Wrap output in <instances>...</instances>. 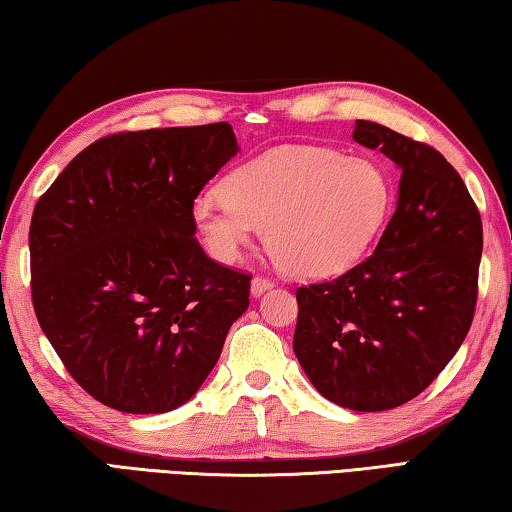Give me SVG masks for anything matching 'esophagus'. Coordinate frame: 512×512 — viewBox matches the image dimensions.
<instances>
[{
	"mask_svg": "<svg viewBox=\"0 0 512 512\" xmlns=\"http://www.w3.org/2000/svg\"><path fill=\"white\" fill-rule=\"evenodd\" d=\"M271 287H273V280H268V277H262V275H255L253 282H250V293H253V296L257 298Z\"/></svg>",
	"mask_w": 512,
	"mask_h": 512,
	"instance_id": "esophagus-1",
	"label": "esophagus"
}]
</instances>
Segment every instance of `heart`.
<instances>
[{
	"instance_id": "1",
	"label": "heart",
	"mask_w": 512,
	"mask_h": 512,
	"mask_svg": "<svg viewBox=\"0 0 512 512\" xmlns=\"http://www.w3.org/2000/svg\"><path fill=\"white\" fill-rule=\"evenodd\" d=\"M203 194L192 219L221 262H235L264 228L266 248L296 277L348 271L379 235L391 210V183L377 162L327 146H282Z\"/></svg>"
}]
</instances>
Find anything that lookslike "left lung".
<instances>
[{
    "label": "left lung",
    "mask_w": 512,
    "mask_h": 512,
    "mask_svg": "<svg viewBox=\"0 0 512 512\" xmlns=\"http://www.w3.org/2000/svg\"><path fill=\"white\" fill-rule=\"evenodd\" d=\"M352 137L402 169L397 207L375 253L296 291L293 352L329 402L388 411L420 395L470 332L483 225L463 178L433 146L366 119Z\"/></svg>",
    "instance_id": "obj_1"
}]
</instances>
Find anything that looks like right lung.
Returning a JSON list of instances; mask_svg holds the SVG:
<instances>
[{
    "instance_id": "add662e5",
    "label": "right lung",
    "mask_w": 512,
    "mask_h": 512,
    "mask_svg": "<svg viewBox=\"0 0 512 512\" xmlns=\"http://www.w3.org/2000/svg\"><path fill=\"white\" fill-rule=\"evenodd\" d=\"M239 151L228 121L101 137L38 198L31 298L94 400L124 413L185 404L248 309L250 277L216 264L192 207Z\"/></svg>"
}]
</instances>
